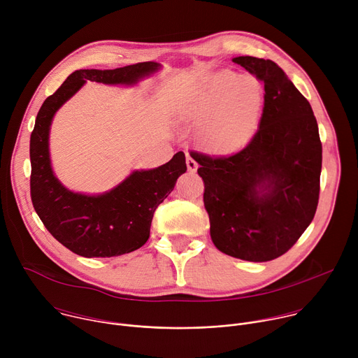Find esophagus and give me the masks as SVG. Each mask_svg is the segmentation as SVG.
<instances>
[{
	"label": "esophagus",
	"mask_w": 358,
	"mask_h": 358,
	"mask_svg": "<svg viewBox=\"0 0 358 358\" xmlns=\"http://www.w3.org/2000/svg\"><path fill=\"white\" fill-rule=\"evenodd\" d=\"M187 169H188V171L192 174V173H195L196 171V169H198V164H196V162L194 160V159H191L189 156L187 157Z\"/></svg>",
	"instance_id": "obj_1"
}]
</instances>
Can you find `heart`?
<instances>
[{
    "mask_svg": "<svg viewBox=\"0 0 358 358\" xmlns=\"http://www.w3.org/2000/svg\"><path fill=\"white\" fill-rule=\"evenodd\" d=\"M264 86L252 75L220 69L189 86L178 100L182 119L198 124V140L213 155H231L257 133Z\"/></svg>",
    "mask_w": 358,
    "mask_h": 358,
    "instance_id": "1",
    "label": "heart"
}]
</instances>
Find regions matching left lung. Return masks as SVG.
Returning a JSON list of instances; mask_svg holds the SVG:
<instances>
[{
    "instance_id": "8db88e82",
    "label": "left lung",
    "mask_w": 358,
    "mask_h": 358,
    "mask_svg": "<svg viewBox=\"0 0 358 358\" xmlns=\"http://www.w3.org/2000/svg\"><path fill=\"white\" fill-rule=\"evenodd\" d=\"M232 62L264 82L258 131L235 155L192 152L203 180L214 245L229 257L268 262L287 252L316 214L322 141L312 106L271 59Z\"/></svg>"
}]
</instances>
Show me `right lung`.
<instances>
[{"mask_svg":"<svg viewBox=\"0 0 358 358\" xmlns=\"http://www.w3.org/2000/svg\"><path fill=\"white\" fill-rule=\"evenodd\" d=\"M162 68L140 62L117 69H79L43 101L31 133V198L45 228L57 241L85 258H112L141 248L156 208L187 171L185 155L151 170H136L110 191L82 194L55 176L49 156V131L55 113L87 82L133 86Z\"/></svg>","mask_w":358,"mask_h":358,"instance_id":"1","label":"right lung"}]
</instances>
